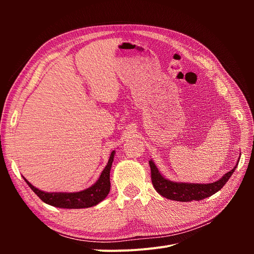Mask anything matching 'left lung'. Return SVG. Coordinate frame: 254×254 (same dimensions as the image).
I'll return each mask as SVG.
<instances>
[{"label": "left lung", "instance_id": "obj_1", "mask_svg": "<svg viewBox=\"0 0 254 254\" xmlns=\"http://www.w3.org/2000/svg\"><path fill=\"white\" fill-rule=\"evenodd\" d=\"M240 162L237 161L236 165L233 170L225 174L221 178L217 181L212 183H186V182H174L168 180L160 174L158 167L152 162V160L149 161L150 171H151V181L152 186L156 189L158 193L167 199L175 201H182L188 202L191 200H202L204 198L212 196L213 194L217 193L219 190L222 189L227 181L230 179V177L234 173L235 168Z\"/></svg>", "mask_w": 254, "mask_h": 254}]
</instances>
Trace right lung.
<instances>
[{"mask_svg":"<svg viewBox=\"0 0 254 254\" xmlns=\"http://www.w3.org/2000/svg\"><path fill=\"white\" fill-rule=\"evenodd\" d=\"M115 151L113 150L110 155L108 163H107L104 171L99 176L98 180L93 186L80 190L76 193H48L39 189L35 188L32 183H29L24 177V180L32 189L35 194L39 197L41 200L50 205L56 207H63V209H84V207H91L98 204L107 197L110 191V170L113 162Z\"/></svg>","mask_w":254,"mask_h":254,"instance_id":"obj_1","label":"right lung"}]
</instances>
